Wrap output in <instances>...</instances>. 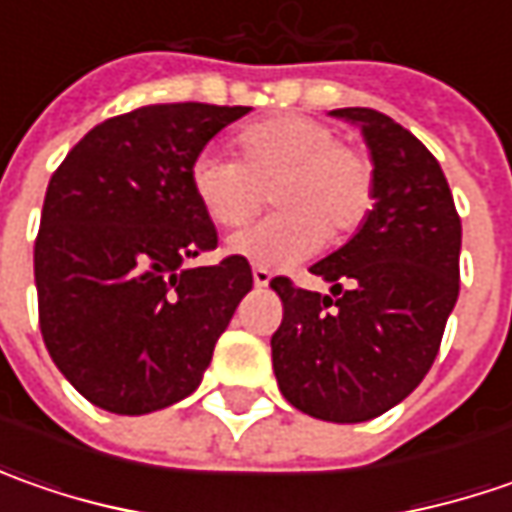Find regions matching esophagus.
I'll use <instances>...</instances> for the list:
<instances>
[{"label": "esophagus", "mask_w": 512, "mask_h": 512, "mask_svg": "<svg viewBox=\"0 0 512 512\" xmlns=\"http://www.w3.org/2000/svg\"><path fill=\"white\" fill-rule=\"evenodd\" d=\"M273 279V273L262 265H253V285L256 287H267V282Z\"/></svg>", "instance_id": "obj_1"}]
</instances>
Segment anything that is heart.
Masks as SVG:
<instances>
[{
    "label": "heart",
    "instance_id": "heart-1",
    "mask_svg": "<svg viewBox=\"0 0 512 512\" xmlns=\"http://www.w3.org/2000/svg\"><path fill=\"white\" fill-rule=\"evenodd\" d=\"M239 159L202 150L187 170L190 190L216 227L247 225L267 202L279 205L259 225L230 239V253L262 265H290L322 242L339 245L376 207V168L364 150L310 116L279 113L236 133Z\"/></svg>",
    "mask_w": 512,
    "mask_h": 512
}]
</instances>
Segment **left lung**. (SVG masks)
Returning a JSON list of instances; mask_svg holds the SVG:
<instances>
[{
    "instance_id": "obj_1",
    "label": "left lung",
    "mask_w": 512,
    "mask_h": 512,
    "mask_svg": "<svg viewBox=\"0 0 512 512\" xmlns=\"http://www.w3.org/2000/svg\"><path fill=\"white\" fill-rule=\"evenodd\" d=\"M356 122L376 168V207L362 230L316 262L330 296L270 279L285 316L270 339L279 390L325 422H367L407 399L439 356L459 299L462 219L436 156L373 108Z\"/></svg>"
}]
</instances>
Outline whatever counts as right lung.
I'll return each instance as SVG.
<instances>
[{"instance_id":"1","label":"right lung","mask_w":512,"mask_h":512,"mask_svg":"<svg viewBox=\"0 0 512 512\" xmlns=\"http://www.w3.org/2000/svg\"><path fill=\"white\" fill-rule=\"evenodd\" d=\"M242 105H148L88 130L53 170L33 245L39 330L90 404L142 416L190 396L253 287L245 256L185 267L216 227L187 170Z\"/></svg>"}]
</instances>
